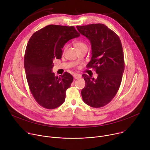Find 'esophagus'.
Instances as JSON below:
<instances>
[{
  "label": "esophagus",
  "mask_w": 150,
  "mask_h": 150,
  "mask_svg": "<svg viewBox=\"0 0 150 150\" xmlns=\"http://www.w3.org/2000/svg\"><path fill=\"white\" fill-rule=\"evenodd\" d=\"M73 76L75 79H79L81 78V75H79L78 74H74Z\"/></svg>",
  "instance_id": "34e87169"
}]
</instances>
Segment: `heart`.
Returning <instances> with one entry per match:
<instances>
[{"label": "heart", "instance_id": "1", "mask_svg": "<svg viewBox=\"0 0 150 150\" xmlns=\"http://www.w3.org/2000/svg\"><path fill=\"white\" fill-rule=\"evenodd\" d=\"M75 46H76V47L77 48L78 50H80V49L85 48V47H87V45L82 41H76L75 42ZM65 49H66V47H65Z\"/></svg>", "mask_w": 150, "mask_h": 150}]
</instances>
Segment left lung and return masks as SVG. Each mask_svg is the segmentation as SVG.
Segmentation results:
<instances>
[{"instance_id": "1", "label": "left lung", "mask_w": 150, "mask_h": 150, "mask_svg": "<svg viewBox=\"0 0 150 150\" xmlns=\"http://www.w3.org/2000/svg\"><path fill=\"white\" fill-rule=\"evenodd\" d=\"M79 33L90 41L92 57L87 67L95 68L97 78L83 74V101L94 108L109 103L120 87L125 69L124 56L119 36L103 24L76 26Z\"/></svg>"}]
</instances>
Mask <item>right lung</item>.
Segmentation results:
<instances>
[{
  "instance_id": "1",
  "label": "right lung",
  "mask_w": 150,
  "mask_h": 150,
  "mask_svg": "<svg viewBox=\"0 0 150 150\" xmlns=\"http://www.w3.org/2000/svg\"><path fill=\"white\" fill-rule=\"evenodd\" d=\"M79 35L74 26L49 25L30 38L24 56L27 80L34 99L44 108L56 109L65 101L74 78L67 72L56 76L52 72L53 60L61 59L63 46Z\"/></svg>"
}]
</instances>
